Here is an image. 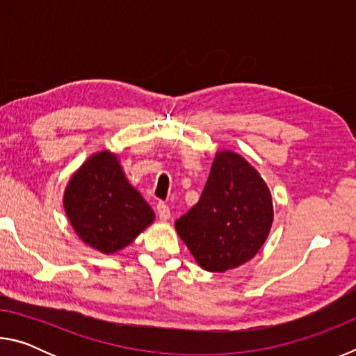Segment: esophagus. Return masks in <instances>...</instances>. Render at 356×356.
Listing matches in <instances>:
<instances>
[{
	"label": "esophagus",
	"instance_id": "34e87169",
	"mask_svg": "<svg viewBox=\"0 0 356 356\" xmlns=\"http://www.w3.org/2000/svg\"><path fill=\"white\" fill-rule=\"evenodd\" d=\"M156 212H159L160 220H163V221L170 220L171 210H170V206H168V204H165V202H159V204H156Z\"/></svg>",
	"mask_w": 356,
	"mask_h": 356
}]
</instances>
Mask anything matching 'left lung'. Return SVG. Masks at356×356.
<instances>
[{"mask_svg":"<svg viewBox=\"0 0 356 356\" xmlns=\"http://www.w3.org/2000/svg\"><path fill=\"white\" fill-rule=\"evenodd\" d=\"M272 222L267 185L248 161L222 150L200 201L176 221V229L204 270L226 272L256 256Z\"/></svg>","mask_w":356,"mask_h":356,"instance_id":"8db88e82","label":"left lung"}]
</instances>
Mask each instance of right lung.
<instances>
[{"label": "right lung", "instance_id": "obj_1", "mask_svg": "<svg viewBox=\"0 0 356 356\" xmlns=\"http://www.w3.org/2000/svg\"><path fill=\"white\" fill-rule=\"evenodd\" d=\"M64 207L83 242L105 254L130 245L154 221L152 209L108 150L91 156L70 179Z\"/></svg>", "mask_w": 356, "mask_h": 356}]
</instances>
